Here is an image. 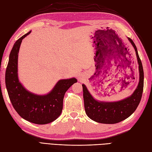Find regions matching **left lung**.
Instances as JSON below:
<instances>
[{
  "label": "left lung",
  "instance_id": "left-lung-1",
  "mask_svg": "<svg viewBox=\"0 0 152 152\" xmlns=\"http://www.w3.org/2000/svg\"><path fill=\"white\" fill-rule=\"evenodd\" d=\"M128 40L134 48L139 65L138 85L134 93L129 97L118 102H105L96 100L87 90L86 86L82 84L86 113L87 116L95 122L108 124L120 122L131 116L140 103L144 85L143 68L136 45L131 39L128 37Z\"/></svg>",
  "mask_w": 152,
  "mask_h": 152
}]
</instances>
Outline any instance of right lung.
Segmentation results:
<instances>
[{
  "label": "right lung",
  "mask_w": 152,
  "mask_h": 152,
  "mask_svg": "<svg viewBox=\"0 0 152 152\" xmlns=\"http://www.w3.org/2000/svg\"><path fill=\"white\" fill-rule=\"evenodd\" d=\"M30 33L31 31L23 35L13 45L6 68V86L11 102L20 116L34 124H46L60 115L66 91L77 80L75 78L59 80L45 95H37L27 91L18 79V59L22 40Z\"/></svg>",
  "instance_id": "obj_1"
}]
</instances>
